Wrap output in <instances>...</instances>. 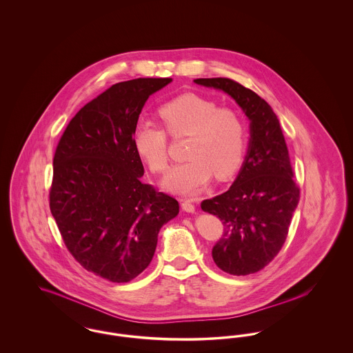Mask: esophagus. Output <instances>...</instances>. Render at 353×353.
Wrapping results in <instances>:
<instances>
[{"instance_id": "obj_1", "label": "esophagus", "mask_w": 353, "mask_h": 353, "mask_svg": "<svg viewBox=\"0 0 353 353\" xmlns=\"http://www.w3.org/2000/svg\"><path fill=\"white\" fill-rule=\"evenodd\" d=\"M182 209H183L185 212H195V206H194V203H192L191 201H188V199L182 202Z\"/></svg>"}]
</instances>
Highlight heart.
Returning <instances> with one entry per match:
<instances>
[{
    "label": "heart",
    "mask_w": 353,
    "mask_h": 353,
    "mask_svg": "<svg viewBox=\"0 0 353 353\" xmlns=\"http://www.w3.org/2000/svg\"><path fill=\"white\" fill-rule=\"evenodd\" d=\"M158 115L171 138L188 137L185 157L163 181L167 190L194 195L206 188L212 174L222 181L234 174L246 148V128L232 108H218L206 97L185 94L165 103ZM162 127L143 123L134 132V147L148 168L163 174L168 168V137Z\"/></svg>",
    "instance_id": "1"
}]
</instances>
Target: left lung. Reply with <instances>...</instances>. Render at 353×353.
Segmentation results:
<instances>
[{
  "label": "left lung",
  "mask_w": 353,
  "mask_h": 353,
  "mask_svg": "<svg viewBox=\"0 0 353 353\" xmlns=\"http://www.w3.org/2000/svg\"><path fill=\"white\" fill-rule=\"evenodd\" d=\"M196 84L230 94L250 119V144L234 183L201 203L216 215L223 233L212 246L215 265L233 276L263 269L280 253L300 201L280 121L270 105L232 79H195Z\"/></svg>",
  "instance_id": "obj_1"
}]
</instances>
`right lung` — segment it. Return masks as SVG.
Instances as JSON below:
<instances>
[{"instance_id":"right-lung-1","label":"right lung","mask_w":353,"mask_h":353,"mask_svg":"<svg viewBox=\"0 0 353 353\" xmlns=\"http://www.w3.org/2000/svg\"><path fill=\"white\" fill-rule=\"evenodd\" d=\"M168 83L141 77L114 84L72 118L54 151L50 212L73 259L108 281L138 277L161 228L179 212L175 198L141 182L132 141L148 96Z\"/></svg>"}]
</instances>
